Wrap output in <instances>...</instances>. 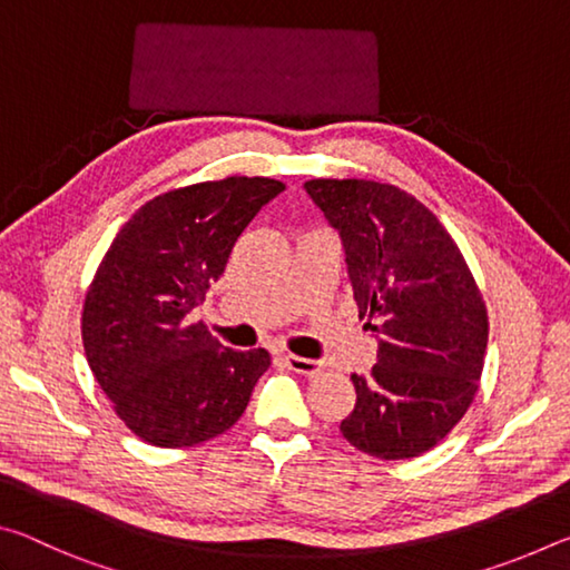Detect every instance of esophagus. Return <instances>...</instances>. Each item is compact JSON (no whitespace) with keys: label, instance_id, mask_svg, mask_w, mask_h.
<instances>
[{"label":"esophagus","instance_id":"obj_1","mask_svg":"<svg viewBox=\"0 0 570 570\" xmlns=\"http://www.w3.org/2000/svg\"><path fill=\"white\" fill-rule=\"evenodd\" d=\"M286 366L296 374H304V377H316L324 370V362L320 360H306V356H294V354H286L284 356Z\"/></svg>","mask_w":570,"mask_h":570}]
</instances>
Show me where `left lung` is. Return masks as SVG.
Listing matches in <instances>:
<instances>
[{
	"label": "left lung",
	"mask_w": 570,
	"mask_h": 570,
	"mask_svg": "<svg viewBox=\"0 0 570 570\" xmlns=\"http://www.w3.org/2000/svg\"><path fill=\"white\" fill-rule=\"evenodd\" d=\"M344 246L377 364L352 374L356 404L342 435L382 460L417 458L475 400L485 364L488 308L452 236L430 208L390 183H304Z\"/></svg>",
	"instance_id": "8db88e82"
}]
</instances>
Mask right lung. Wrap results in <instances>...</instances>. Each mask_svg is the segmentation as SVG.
Here are the masks:
<instances>
[{"label":"right lung","mask_w":570,"mask_h":570,"mask_svg":"<svg viewBox=\"0 0 570 570\" xmlns=\"http://www.w3.org/2000/svg\"><path fill=\"white\" fill-rule=\"evenodd\" d=\"M284 188L234 176L163 193L135 210L98 266L82 308L85 354L118 417L150 445L190 448L226 432L272 366L266 350L214 340L196 306Z\"/></svg>","instance_id":"add662e5"}]
</instances>
